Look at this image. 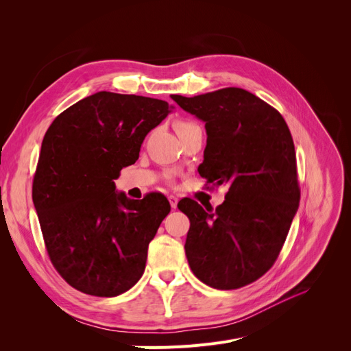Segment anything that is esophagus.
Returning a JSON list of instances; mask_svg holds the SVG:
<instances>
[{
	"label": "esophagus",
	"instance_id": "34e87169",
	"mask_svg": "<svg viewBox=\"0 0 351 351\" xmlns=\"http://www.w3.org/2000/svg\"><path fill=\"white\" fill-rule=\"evenodd\" d=\"M168 199H169V204H171L172 209H176V206H178V197L173 196V195H171Z\"/></svg>",
	"mask_w": 351,
	"mask_h": 351
}]
</instances>
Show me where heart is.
Returning <instances> with one entry per match:
<instances>
[{
	"mask_svg": "<svg viewBox=\"0 0 351 351\" xmlns=\"http://www.w3.org/2000/svg\"><path fill=\"white\" fill-rule=\"evenodd\" d=\"M192 126H196V123L189 122V121H180V122H176L175 129H176V132L179 134V132L185 131V129H189V128H192Z\"/></svg>",
	"mask_w": 351,
	"mask_h": 351,
	"instance_id": "1",
	"label": "heart"
}]
</instances>
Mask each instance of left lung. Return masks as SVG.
<instances>
[{"mask_svg":"<svg viewBox=\"0 0 351 351\" xmlns=\"http://www.w3.org/2000/svg\"><path fill=\"white\" fill-rule=\"evenodd\" d=\"M172 99L205 122L208 141L199 175L229 186L215 210L189 197L178 204L191 220L185 243L189 266L213 289L250 285L278 259L299 208L289 126L279 110L242 88Z\"/></svg>","mask_w":351,"mask_h":351,"instance_id":"1","label":"left lung"}]
</instances>
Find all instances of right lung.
<instances>
[{"mask_svg":"<svg viewBox=\"0 0 351 351\" xmlns=\"http://www.w3.org/2000/svg\"><path fill=\"white\" fill-rule=\"evenodd\" d=\"M171 109L160 99L101 90L48 128L32 200L49 259L73 289L115 298L142 278L147 246L171 205L158 192L128 199L114 179L138 160L145 136Z\"/></svg>","mask_w":351,"mask_h":351,"instance_id":"add662e5","label":"right lung"}]
</instances>
